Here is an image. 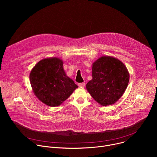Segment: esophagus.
<instances>
[{
  "instance_id": "obj_1",
  "label": "esophagus",
  "mask_w": 157,
  "mask_h": 157,
  "mask_svg": "<svg viewBox=\"0 0 157 157\" xmlns=\"http://www.w3.org/2000/svg\"><path fill=\"white\" fill-rule=\"evenodd\" d=\"M78 86L79 87H81V88H83V87H84V86H85V83L84 82H82V83H79L78 84Z\"/></svg>"
}]
</instances>
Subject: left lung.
<instances>
[{"instance_id": "left-lung-1", "label": "left lung", "mask_w": 157, "mask_h": 157, "mask_svg": "<svg viewBox=\"0 0 157 157\" xmlns=\"http://www.w3.org/2000/svg\"><path fill=\"white\" fill-rule=\"evenodd\" d=\"M93 79L86 84V89L100 105L107 106L116 103L123 95L129 82V73L119 59L103 56L93 64Z\"/></svg>"}]
</instances>
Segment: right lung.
Wrapping results in <instances>:
<instances>
[{"label":"right lung","mask_w":157,"mask_h":157,"mask_svg":"<svg viewBox=\"0 0 157 157\" xmlns=\"http://www.w3.org/2000/svg\"><path fill=\"white\" fill-rule=\"evenodd\" d=\"M30 81L34 94L50 107L60 105L78 88L66 75L62 59L56 57L38 62L30 73Z\"/></svg>","instance_id":"obj_1"}]
</instances>
